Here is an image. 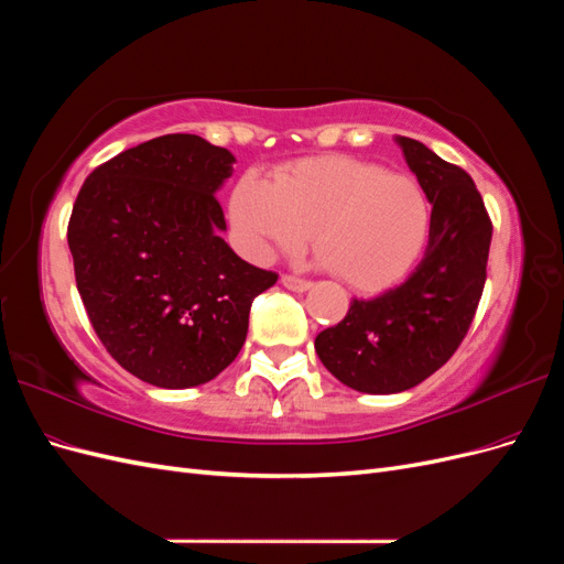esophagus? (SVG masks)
Returning <instances> with one entry per match:
<instances>
[{
  "label": "esophagus",
  "instance_id": "esophagus-1",
  "mask_svg": "<svg viewBox=\"0 0 564 564\" xmlns=\"http://www.w3.org/2000/svg\"><path fill=\"white\" fill-rule=\"evenodd\" d=\"M282 284L286 289H292V292H308V289H311L308 280L296 278V275H282Z\"/></svg>",
  "mask_w": 564,
  "mask_h": 564
}]
</instances>
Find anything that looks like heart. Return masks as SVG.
Segmentation results:
<instances>
[{"label": "heart", "mask_w": 564, "mask_h": 564, "mask_svg": "<svg viewBox=\"0 0 564 564\" xmlns=\"http://www.w3.org/2000/svg\"><path fill=\"white\" fill-rule=\"evenodd\" d=\"M235 242L270 261L308 242L355 292L379 294L402 282L429 245L433 207L423 185L377 162L319 155L284 164L275 178L247 172L230 191Z\"/></svg>", "instance_id": "obj_1"}]
</instances>
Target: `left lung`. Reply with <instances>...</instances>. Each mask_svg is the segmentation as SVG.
I'll use <instances>...</instances> for the list:
<instances>
[{"instance_id": "obj_1", "label": "left lung", "mask_w": 564, "mask_h": 564, "mask_svg": "<svg viewBox=\"0 0 564 564\" xmlns=\"http://www.w3.org/2000/svg\"><path fill=\"white\" fill-rule=\"evenodd\" d=\"M395 141L433 204L429 247L400 286L352 299L348 315L315 338L322 365L371 395L419 386L456 352L482 296L491 245L485 202L464 169L406 135Z\"/></svg>"}]
</instances>
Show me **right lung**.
<instances>
[{"instance_id":"add662e5","label":"right lung","mask_w":564,"mask_h":564,"mask_svg":"<svg viewBox=\"0 0 564 564\" xmlns=\"http://www.w3.org/2000/svg\"><path fill=\"white\" fill-rule=\"evenodd\" d=\"M235 158L195 133L119 152L84 181L67 245L100 344L158 388L216 379L242 350L253 299L278 275L242 261L216 191Z\"/></svg>"}]
</instances>
